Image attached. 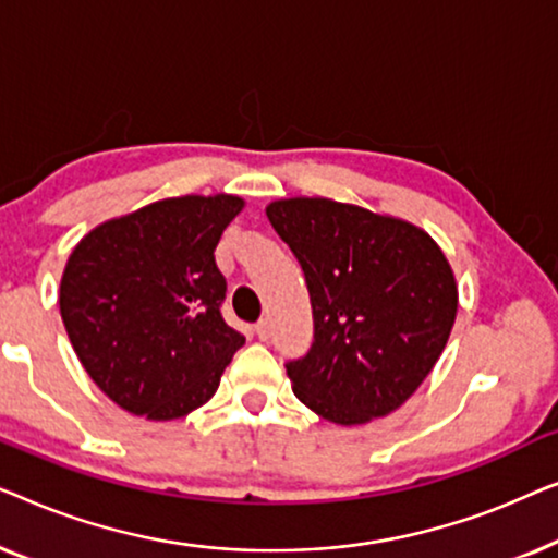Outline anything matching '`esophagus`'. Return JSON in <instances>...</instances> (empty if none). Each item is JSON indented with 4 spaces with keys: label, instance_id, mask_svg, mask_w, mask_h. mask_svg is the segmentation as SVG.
I'll return each instance as SVG.
<instances>
[{
    "label": "esophagus",
    "instance_id": "34e87169",
    "mask_svg": "<svg viewBox=\"0 0 558 558\" xmlns=\"http://www.w3.org/2000/svg\"><path fill=\"white\" fill-rule=\"evenodd\" d=\"M255 333H257V339H270V320L268 318H260L255 324Z\"/></svg>",
    "mask_w": 558,
    "mask_h": 558
}]
</instances>
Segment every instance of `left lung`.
Returning <instances> with one entry per match:
<instances>
[{
	"mask_svg": "<svg viewBox=\"0 0 558 558\" xmlns=\"http://www.w3.org/2000/svg\"><path fill=\"white\" fill-rule=\"evenodd\" d=\"M265 211L311 293L313 347L286 364L295 397L333 425L387 417L450 339L458 282L445 253L422 227L356 204L290 197Z\"/></svg>",
	"mask_w": 558,
	"mask_h": 558,
	"instance_id": "1",
	"label": "left lung"
}]
</instances>
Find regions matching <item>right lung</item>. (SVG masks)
<instances>
[{
	"label": "right lung",
	"mask_w": 558,
	"mask_h": 558,
	"mask_svg": "<svg viewBox=\"0 0 558 558\" xmlns=\"http://www.w3.org/2000/svg\"><path fill=\"white\" fill-rule=\"evenodd\" d=\"M234 194H186L93 227L60 280V316L77 359L121 410L154 422L207 404L245 336L225 324L215 263Z\"/></svg>",
	"instance_id": "add662e5"
}]
</instances>
